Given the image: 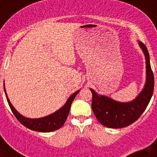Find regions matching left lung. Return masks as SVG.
Masks as SVG:
<instances>
[{"mask_svg": "<svg viewBox=\"0 0 157 157\" xmlns=\"http://www.w3.org/2000/svg\"><path fill=\"white\" fill-rule=\"evenodd\" d=\"M145 57L146 82L143 90L134 100L130 102H118L106 96L98 95L90 89L93 94L92 109L94 115L103 126L109 128H123L132 124L141 116L149 105L153 94L154 76L149 61L147 48L138 41Z\"/></svg>", "mask_w": 157, "mask_h": 157, "instance_id": "left-lung-1", "label": "left lung"}]
</instances>
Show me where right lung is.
<instances>
[{"label":"right lung","mask_w":157,"mask_h":157,"mask_svg":"<svg viewBox=\"0 0 157 157\" xmlns=\"http://www.w3.org/2000/svg\"><path fill=\"white\" fill-rule=\"evenodd\" d=\"M4 89H5V87H4ZM78 92H79V90L76 91L75 93L72 94L70 98L67 99L65 105L62 107L61 109L55 112L52 114L48 115V116H45V117L38 118V119H29V118L24 117L21 114H19V112L15 109V108L12 106L10 101L8 99L5 89V95H6L7 101H8V103L9 105L11 110L13 112L14 116H16V119L23 126L30 129V130L39 131V132H51V131H54V130H56L60 128L64 124L67 118V116H68L69 112H70L71 105L72 101H74L75 98Z\"/></svg>","instance_id":"right-lung-1"}]
</instances>
